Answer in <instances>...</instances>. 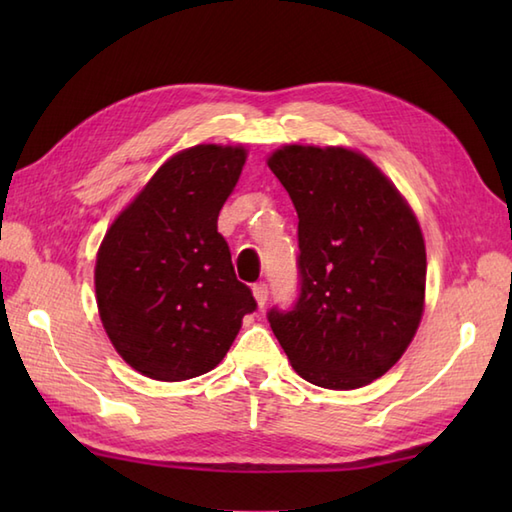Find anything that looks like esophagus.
Segmentation results:
<instances>
[{"label": "esophagus", "instance_id": "esophagus-1", "mask_svg": "<svg viewBox=\"0 0 512 512\" xmlns=\"http://www.w3.org/2000/svg\"><path fill=\"white\" fill-rule=\"evenodd\" d=\"M253 297H255L259 308L266 306V301H268V284H266V281H259V284L253 286Z\"/></svg>", "mask_w": 512, "mask_h": 512}]
</instances>
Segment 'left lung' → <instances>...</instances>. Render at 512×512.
Listing matches in <instances>:
<instances>
[{
  "label": "left lung",
  "mask_w": 512,
  "mask_h": 512,
  "mask_svg": "<svg viewBox=\"0 0 512 512\" xmlns=\"http://www.w3.org/2000/svg\"><path fill=\"white\" fill-rule=\"evenodd\" d=\"M299 217V297L268 312L295 372L356 389L405 354L424 308L416 215L383 171L343 147L286 145L268 158Z\"/></svg>",
  "instance_id": "left-lung-1"
}]
</instances>
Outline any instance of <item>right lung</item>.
<instances>
[{
	"label": "right lung",
	"instance_id": "obj_1",
	"mask_svg": "<svg viewBox=\"0 0 512 512\" xmlns=\"http://www.w3.org/2000/svg\"><path fill=\"white\" fill-rule=\"evenodd\" d=\"M244 162V147L180 151L107 231L96 255V303L116 352L136 372L167 383L211 372L244 314L255 312L217 233Z\"/></svg>",
	"mask_w": 512,
	"mask_h": 512
}]
</instances>
